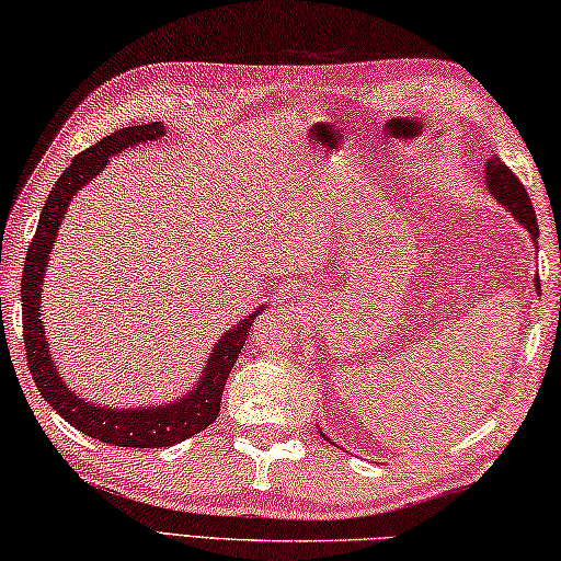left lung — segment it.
Instances as JSON below:
<instances>
[{
    "label": "left lung",
    "mask_w": 561,
    "mask_h": 561,
    "mask_svg": "<svg viewBox=\"0 0 561 561\" xmlns=\"http://www.w3.org/2000/svg\"><path fill=\"white\" fill-rule=\"evenodd\" d=\"M488 183H490V191L494 194V198H497L504 208H510V214L527 228L537 243L539 228H537L535 208H531V201L527 196V188L522 186V181L514 176L507 167H504L497 156H492V159L488 161ZM535 283L539 288V278H535Z\"/></svg>",
    "instance_id": "left-lung-1"
}]
</instances>
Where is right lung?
<instances>
[{
  "label": "right lung",
  "instance_id": "1",
  "mask_svg": "<svg viewBox=\"0 0 561 561\" xmlns=\"http://www.w3.org/2000/svg\"><path fill=\"white\" fill-rule=\"evenodd\" d=\"M163 128L159 122L144 124V126H128L122 131H114L99 144L89 146L87 151L77 153L69 163V169L61 173L59 181L54 183L49 191L47 204L42 208L39 226L32 238L30 248H26V261L22 273V330H24V355L26 365H30L32 380L39 388L42 398L59 412V415L84 433L101 443L114 447H169L183 443L191 435L206 430L210 422L218 417L220 410V394H224L226 380L231 375V367L238 360V353L243 351L245 337L251 335V325L261 310L248 316L241 325L220 337V343L210 353V360L206 365V373L201 382L191 390L188 398L179 402H169L161 408H139V410H108L101 405H91V402L81 400L73 394L67 385L61 382L57 365H54L47 337H44L42 313H39V298H42V283L44 271H47L49 251L57 238L59 224L71 196L77 194L81 186L96 176V173L106 167L108 156L128 149L136 144H149L159 139Z\"/></svg>",
  "mask_w": 561,
  "mask_h": 561
}]
</instances>
